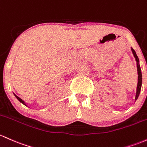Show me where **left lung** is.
Masks as SVG:
<instances>
[{"instance_id":"obj_1","label":"left lung","mask_w":147,"mask_h":147,"mask_svg":"<svg viewBox=\"0 0 147 147\" xmlns=\"http://www.w3.org/2000/svg\"><path fill=\"white\" fill-rule=\"evenodd\" d=\"M132 52H133L134 57L135 58V60L137 61V67H138V86H137V92H136V96H135V100H137L139 96L140 91H141V86H142V72L141 68H140V65L139 63V59H138V56H137L136 53H135V50L133 48H131Z\"/></svg>"}]
</instances>
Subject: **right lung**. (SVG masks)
Returning <instances> with one entry per match:
<instances>
[{
	"mask_svg": "<svg viewBox=\"0 0 147 147\" xmlns=\"http://www.w3.org/2000/svg\"><path fill=\"white\" fill-rule=\"evenodd\" d=\"M14 96H15V97H16V98H17V99H18V100H19V101H20V102H22V103H23V104L24 105H26V104H25V102H24V101H23V100H22V99H21V98H19V97H18V96H16V95H15V94H14Z\"/></svg>",
	"mask_w": 147,
	"mask_h": 147,
	"instance_id": "add662e5",
	"label": "right lung"
}]
</instances>
